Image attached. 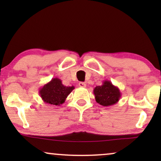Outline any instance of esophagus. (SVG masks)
Instances as JSON below:
<instances>
[{
  "mask_svg": "<svg viewBox=\"0 0 161 161\" xmlns=\"http://www.w3.org/2000/svg\"><path fill=\"white\" fill-rule=\"evenodd\" d=\"M78 86L80 87H83V88H85L86 86V83H83V82H80L78 83Z\"/></svg>",
  "mask_w": 161,
  "mask_h": 161,
  "instance_id": "34e87169",
  "label": "esophagus"
}]
</instances>
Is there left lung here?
<instances>
[{"instance_id":"1","label":"left lung","mask_w":161,"mask_h":161,"mask_svg":"<svg viewBox=\"0 0 161 161\" xmlns=\"http://www.w3.org/2000/svg\"><path fill=\"white\" fill-rule=\"evenodd\" d=\"M93 92L96 102L105 107L116 104L122 96L119 89L107 80L103 81V85L94 88Z\"/></svg>"}]
</instances>
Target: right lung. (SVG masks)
<instances>
[{
  "mask_svg": "<svg viewBox=\"0 0 161 161\" xmlns=\"http://www.w3.org/2000/svg\"><path fill=\"white\" fill-rule=\"evenodd\" d=\"M74 89V86H66L62 84L60 79L54 78L39 89V94L45 103L59 106L65 102Z\"/></svg>",
  "mask_w": 161,
  "mask_h": 161,
  "instance_id": "1",
  "label": "right lung"
}]
</instances>
